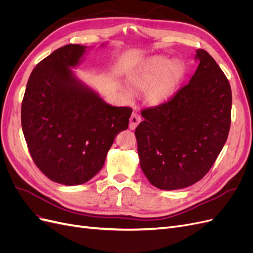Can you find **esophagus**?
Listing matches in <instances>:
<instances>
[{"instance_id": "obj_1", "label": "esophagus", "mask_w": 253, "mask_h": 253, "mask_svg": "<svg viewBox=\"0 0 253 253\" xmlns=\"http://www.w3.org/2000/svg\"><path fill=\"white\" fill-rule=\"evenodd\" d=\"M141 121V117H140V115H138L137 113H134V114H132V116H131V118H129V128L131 129H135L136 128V126L139 125V122Z\"/></svg>"}]
</instances>
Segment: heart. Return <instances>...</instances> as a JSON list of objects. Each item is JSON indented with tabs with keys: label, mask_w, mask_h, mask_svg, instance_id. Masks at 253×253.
I'll list each match as a JSON object with an SVG mask.
<instances>
[{
	"label": "heart",
	"mask_w": 253,
	"mask_h": 253,
	"mask_svg": "<svg viewBox=\"0 0 253 253\" xmlns=\"http://www.w3.org/2000/svg\"><path fill=\"white\" fill-rule=\"evenodd\" d=\"M185 74L186 66L181 61L156 57L135 74L132 83L137 88L148 89L151 104H160L175 94Z\"/></svg>",
	"instance_id": "heart-1"
}]
</instances>
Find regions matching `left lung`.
<instances>
[{
  "mask_svg": "<svg viewBox=\"0 0 253 253\" xmlns=\"http://www.w3.org/2000/svg\"><path fill=\"white\" fill-rule=\"evenodd\" d=\"M196 72L169 100L143 109L135 129L140 167L153 186L177 190L209 172L231 124L230 83L208 52L197 49Z\"/></svg>",
  "mask_w": 253,
  "mask_h": 253,
  "instance_id": "8db88e82",
  "label": "left lung"
}]
</instances>
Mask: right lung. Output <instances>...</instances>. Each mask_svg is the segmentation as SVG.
I'll use <instances>...</instances> for the list:
<instances>
[{"label":"right lung","instance_id":"right-lung-1","mask_svg":"<svg viewBox=\"0 0 253 253\" xmlns=\"http://www.w3.org/2000/svg\"><path fill=\"white\" fill-rule=\"evenodd\" d=\"M86 46L68 44L38 63L22 101L21 122L36 166L66 186L81 185L102 169L115 137L133 110L112 106L76 78Z\"/></svg>","mask_w":253,"mask_h":253}]
</instances>
